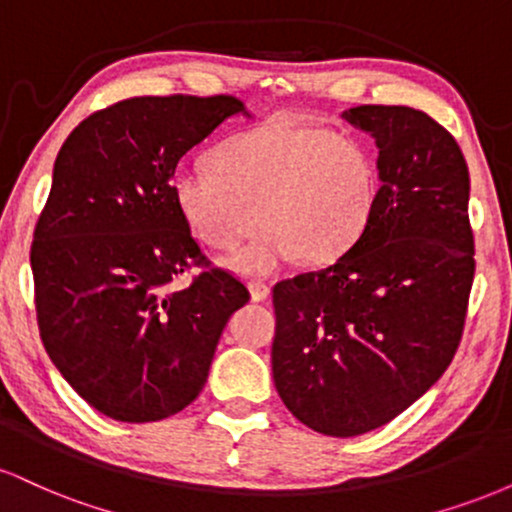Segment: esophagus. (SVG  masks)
I'll return each instance as SVG.
<instances>
[{
  "label": "esophagus",
  "instance_id": "34e87169",
  "mask_svg": "<svg viewBox=\"0 0 512 512\" xmlns=\"http://www.w3.org/2000/svg\"><path fill=\"white\" fill-rule=\"evenodd\" d=\"M248 291H250V298H252V301H255V303L267 301V298L272 296V289H269L267 284H262V281H250Z\"/></svg>",
  "mask_w": 512,
  "mask_h": 512
}]
</instances>
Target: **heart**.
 Segmentation results:
<instances>
[{"instance_id": "1", "label": "heart", "mask_w": 512, "mask_h": 512, "mask_svg": "<svg viewBox=\"0 0 512 512\" xmlns=\"http://www.w3.org/2000/svg\"><path fill=\"white\" fill-rule=\"evenodd\" d=\"M211 168L178 170L170 195L204 245L231 250V272L272 274L301 257L327 264L366 231L378 199L373 158L356 137L320 125L269 120L214 149Z\"/></svg>"}]
</instances>
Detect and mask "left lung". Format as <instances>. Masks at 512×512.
<instances>
[{"label": "left lung", "instance_id": "left-lung-1", "mask_svg": "<svg viewBox=\"0 0 512 512\" xmlns=\"http://www.w3.org/2000/svg\"><path fill=\"white\" fill-rule=\"evenodd\" d=\"M378 146V199L325 269L274 286L272 375L286 409L334 438L385 426L450 366L474 279L469 170L433 117L358 105Z\"/></svg>", "mask_w": 512, "mask_h": 512}]
</instances>
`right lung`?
<instances>
[{"mask_svg":"<svg viewBox=\"0 0 512 512\" xmlns=\"http://www.w3.org/2000/svg\"><path fill=\"white\" fill-rule=\"evenodd\" d=\"M245 105L231 96H142L86 117L62 144L31 269L40 339L93 409L125 424L178 414L202 392L228 317L250 301L204 264L170 180L180 158Z\"/></svg>","mask_w":512,"mask_h":512,"instance_id":"obj_1","label":"right lung"}]
</instances>
